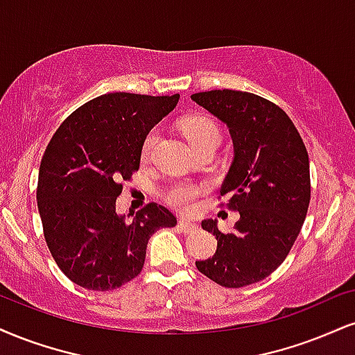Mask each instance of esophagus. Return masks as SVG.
Returning a JSON list of instances; mask_svg holds the SVG:
<instances>
[{
  "label": "esophagus",
  "mask_w": 355,
  "mask_h": 355,
  "mask_svg": "<svg viewBox=\"0 0 355 355\" xmlns=\"http://www.w3.org/2000/svg\"><path fill=\"white\" fill-rule=\"evenodd\" d=\"M178 226H180V230L183 233H191L198 228V226H196L195 223H191V221H189V220H180L178 221Z\"/></svg>",
  "instance_id": "1"
}]
</instances>
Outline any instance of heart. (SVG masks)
Instances as JSON below:
<instances>
[{"mask_svg": "<svg viewBox=\"0 0 355 355\" xmlns=\"http://www.w3.org/2000/svg\"><path fill=\"white\" fill-rule=\"evenodd\" d=\"M180 129L183 135L187 137L189 144L193 147L195 152L200 148L208 147V145H218L221 139L220 127L211 121L207 115H190L180 123ZM157 132H148L142 144V159H147L150 153L153 144H155ZM203 193V187L193 185L189 182L175 183L166 191V202L172 205L173 208L182 211H191L196 207V200Z\"/></svg>", "mask_w": 355, "mask_h": 355, "instance_id": "1", "label": "heart"}]
</instances>
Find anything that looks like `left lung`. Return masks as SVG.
<instances>
[{
  "mask_svg": "<svg viewBox=\"0 0 355 355\" xmlns=\"http://www.w3.org/2000/svg\"><path fill=\"white\" fill-rule=\"evenodd\" d=\"M228 125L234 159L220 195L240 211L233 232L202 221L218 241L196 268L225 288H243L276 271L304 223L311 200L309 157L300 132L275 102L251 92L207 91L191 96Z\"/></svg>",
  "mask_w": 355,
  "mask_h": 355,
  "instance_id": "8db88e82",
  "label": "left lung"
}]
</instances>
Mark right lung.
I'll list each match as a JSON object with an SVG mask.
<instances>
[{
	"label": "right lung",
	"mask_w": 355,
	"mask_h": 355,
	"mask_svg": "<svg viewBox=\"0 0 355 355\" xmlns=\"http://www.w3.org/2000/svg\"><path fill=\"white\" fill-rule=\"evenodd\" d=\"M178 97L104 94L76 109L49 140L37 208L51 254L72 283L92 291L121 288L142 271L148 238L177 225L153 202L127 223L115 200L139 170L144 139Z\"/></svg>",
	"instance_id": "obj_1"
}]
</instances>
